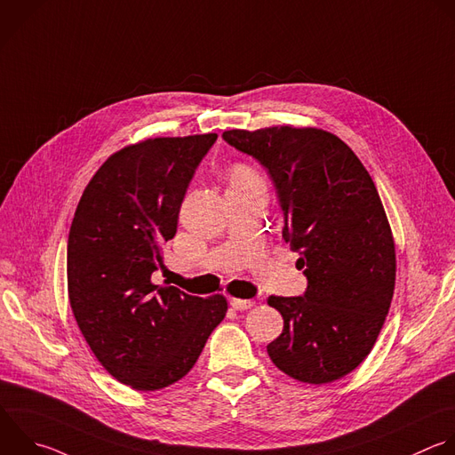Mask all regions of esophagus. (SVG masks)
Instances as JSON below:
<instances>
[{"label": "esophagus", "instance_id": "34e87169", "mask_svg": "<svg viewBox=\"0 0 455 455\" xmlns=\"http://www.w3.org/2000/svg\"><path fill=\"white\" fill-rule=\"evenodd\" d=\"M230 306H232V309H235V311H248V309H251V307L255 306V301H253V299L232 298V299H230Z\"/></svg>", "mask_w": 455, "mask_h": 455}]
</instances>
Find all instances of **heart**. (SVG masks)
<instances>
[{"label": "heart", "instance_id": "1", "mask_svg": "<svg viewBox=\"0 0 455 455\" xmlns=\"http://www.w3.org/2000/svg\"><path fill=\"white\" fill-rule=\"evenodd\" d=\"M250 172L244 170V168H237L234 173H232V180H243V179H250Z\"/></svg>", "mask_w": 455, "mask_h": 455}]
</instances>
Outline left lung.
Here are the masks:
<instances>
[{
  "label": "left lung",
  "mask_w": 455,
  "mask_h": 455,
  "mask_svg": "<svg viewBox=\"0 0 455 455\" xmlns=\"http://www.w3.org/2000/svg\"><path fill=\"white\" fill-rule=\"evenodd\" d=\"M223 139L269 173L282 237L307 276L301 296H269L283 318L267 345L289 377L327 384L371 352L395 291L396 259L377 188L354 151L318 128L228 130Z\"/></svg>",
  "instance_id": "1"
}]
</instances>
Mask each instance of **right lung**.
I'll list each match as a JSON object with an SVG mask.
<instances>
[{
  "mask_svg": "<svg viewBox=\"0 0 455 455\" xmlns=\"http://www.w3.org/2000/svg\"><path fill=\"white\" fill-rule=\"evenodd\" d=\"M216 133L157 137L110 156L87 184L68 239L75 320L101 366L139 391L180 380L227 315L221 294L200 298L151 283L164 267L196 168Z\"/></svg>",
  "mask_w": 455,
  "mask_h": 455,
  "instance_id": "add662e5",
  "label": "right lung"
}]
</instances>
